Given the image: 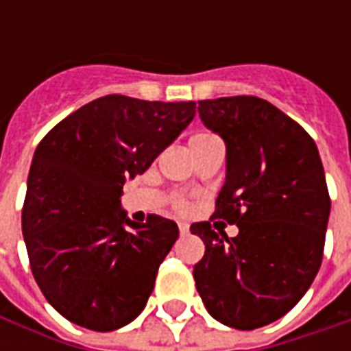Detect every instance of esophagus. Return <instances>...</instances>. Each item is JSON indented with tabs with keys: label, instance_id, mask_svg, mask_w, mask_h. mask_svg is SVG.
Instances as JSON below:
<instances>
[{
	"label": "esophagus",
	"instance_id": "esophagus-1",
	"mask_svg": "<svg viewBox=\"0 0 351 351\" xmlns=\"http://www.w3.org/2000/svg\"><path fill=\"white\" fill-rule=\"evenodd\" d=\"M178 229H180V235H188L190 233V223L188 221H178Z\"/></svg>",
	"mask_w": 351,
	"mask_h": 351
}]
</instances>
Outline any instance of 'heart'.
<instances>
[{
  "label": "heart",
  "mask_w": 351,
  "mask_h": 351,
  "mask_svg": "<svg viewBox=\"0 0 351 351\" xmlns=\"http://www.w3.org/2000/svg\"><path fill=\"white\" fill-rule=\"evenodd\" d=\"M195 138H197V137H195ZM178 206H180L182 210H186V203H184V201H178Z\"/></svg>",
  "instance_id": "1"
}]
</instances>
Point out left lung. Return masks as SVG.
I'll return each mask as SVG.
<instances>
[{
    "instance_id": "1",
    "label": "left lung",
    "mask_w": 351,
    "mask_h": 351,
    "mask_svg": "<svg viewBox=\"0 0 351 351\" xmlns=\"http://www.w3.org/2000/svg\"><path fill=\"white\" fill-rule=\"evenodd\" d=\"M199 118L226 143V182L213 218L239 235L190 231L205 243L193 278L208 314L250 331L276 322L308 291L324 258L331 213L316 143L269 101H199Z\"/></svg>"
}]
</instances>
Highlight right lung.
Instances as JSON below:
<instances>
[{
  "mask_svg": "<svg viewBox=\"0 0 351 351\" xmlns=\"http://www.w3.org/2000/svg\"><path fill=\"white\" fill-rule=\"evenodd\" d=\"M195 116V101L105 95L43 138L32 160L22 233L43 295L73 324L114 331L143 312L178 226L130 220L122 188Z\"/></svg>",
  "mask_w": 351,
  "mask_h": 351,
  "instance_id": "1",
  "label": "right lung"
}]
</instances>
